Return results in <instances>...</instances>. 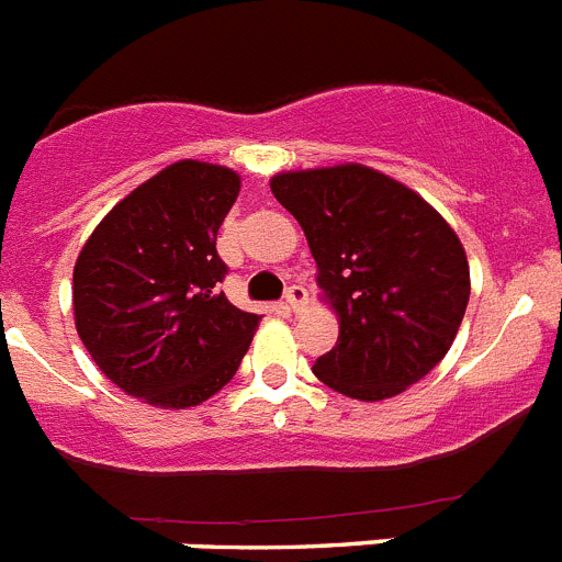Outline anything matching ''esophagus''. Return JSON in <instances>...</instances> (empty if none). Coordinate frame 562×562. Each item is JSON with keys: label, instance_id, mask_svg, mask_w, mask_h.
Masks as SVG:
<instances>
[{"label": "esophagus", "instance_id": "obj_1", "mask_svg": "<svg viewBox=\"0 0 562 562\" xmlns=\"http://www.w3.org/2000/svg\"><path fill=\"white\" fill-rule=\"evenodd\" d=\"M284 301H286V306H290L292 312H297L301 310V306L306 304V290L301 284H292V286H286V295H284Z\"/></svg>", "mask_w": 562, "mask_h": 562}]
</instances>
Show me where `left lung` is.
Instances as JSON below:
<instances>
[{
	"label": "left lung",
	"mask_w": 562,
	"mask_h": 562,
	"mask_svg": "<svg viewBox=\"0 0 562 562\" xmlns=\"http://www.w3.org/2000/svg\"><path fill=\"white\" fill-rule=\"evenodd\" d=\"M276 200L304 227L317 284L340 317L315 376L362 402L419 382L448 355L470 301L453 227L419 193L374 168L276 173Z\"/></svg>",
	"instance_id": "1"
}]
</instances>
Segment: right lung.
<instances>
[{"label": "right lung", "mask_w": 562, "mask_h": 562, "mask_svg": "<svg viewBox=\"0 0 562 562\" xmlns=\"http://www.w3.org/2000/svg\"><path fill=\"white\" fill-rule=\"evenodd\" d=\"M238 173L180 160L134 188L87 238L72 272L76 329L98 369L157 408H193L225 389L261 315L220 292L216 233Z\"/></svg>", "instance_id": "right-lung-1"}]
</instances>
